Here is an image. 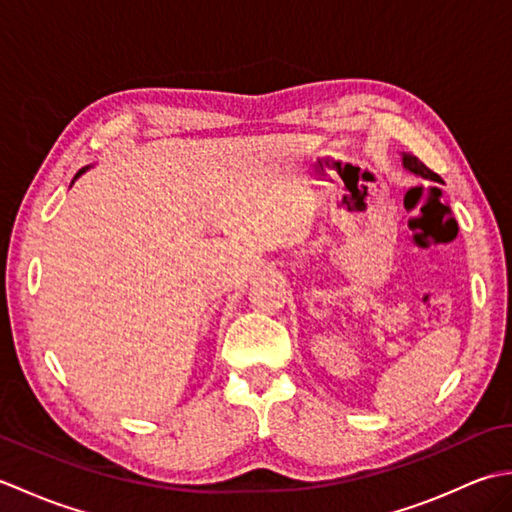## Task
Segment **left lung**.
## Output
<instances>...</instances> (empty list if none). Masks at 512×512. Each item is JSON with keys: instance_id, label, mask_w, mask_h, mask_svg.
Masks as SVG:
<instances>
[{"instance_id": "obj_1", "label": "left lung", "mask_w": 512, "mask_h": 512, "mask_svg": "<svg viewBox=\"0 0 512 512\" xmlns=\"http://www.w3.org/2000/svg\"><path fill=\"white\" fill-rule=\"evenodd\" d=\"M402 162H405V167H407L409 171L418 173V176L440 182V176H438V173H433L427 165H424V162H420V158H416L413 154H405V156H402Z\"/></svg>"}]
</instances>
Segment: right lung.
Returning <instances> with one entry per match:
<instances>
[{
    "mask_svg": "<svg viewBox=\"0 0 512 512\" xmlns=\"http://www.w3.org/2000/svg\"><path fill=\"white\" fill-rule=\"evenodd\" d=\"M81 173H83V171H79V173H76V176H74V178H79V176H81Z\"/></svg>",
    "mask_w": 512,
    "mask_h": 512,
    "instance_id": "right-lung-1",
    "label": "right lung"
}]
</instances>
